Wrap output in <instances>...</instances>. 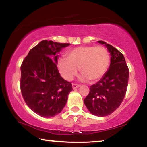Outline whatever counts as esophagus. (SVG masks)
I'll list each match as a JSON object with an SVG mask.
<instances>
[{"label": "esophagus", "mask_w": 147, "mask_h": 147, "mask_svg": "<svg viewBox=\"0 0 147 147\" xmlns=\"http://www.w3.org/2000/svg\"><path fill=\"white\" fill-rule=\"evenodd\" d=\"M72 89H73V90H75V89H77V88L79 87V85L76 84H72Z\"/></svg>", "instance_id": "34e87169"}]
</instances>
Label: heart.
<instances>
[{
	"label": "heart",
	"instance_id": "1",
	"mask_svg": "<svg viewBox=\"0 0 147 147\" xmlns=\"http://www.w3.org/2000/svg\"><path fill=\"white\" fill-rule=\"evenodd\" d=\"M110 55L103 46H80L72 49L67 55V59L61 58L57 66L60 74L67 81H71L79 68L82 80H99L107 71Z\"/></svg>",
	"mask_w": 147,
	"mask_h": 147
}]
</instances>
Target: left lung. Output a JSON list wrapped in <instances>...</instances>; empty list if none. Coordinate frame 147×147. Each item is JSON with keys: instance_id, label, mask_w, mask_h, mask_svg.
Here are the masks:
<instances>
[{"instance_id": "1", "label": "left lung", "mask_w": 147, "mask_h": 147, "mask_svg": "<svg viewBox=\"0 0 147 147\" xmlns=\"http://www.w3.org/2000/svg\"><path fill=\"white\" fill-rule=\"evenodd\" d=\"M98 43L104 44L110 52V67L97 84L91 86L84 102L91 114L105 117L113 113L125 97L129 70L124 55L119 50L104 41Z\"/></svg>"}]
</instances>
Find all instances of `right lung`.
Instances as JSON below:
<instances>
[{"instance_id":"right-lung-1","label":"right lung","mask_w":147,"mask_h":147,"mask_svg":"<svg viewBox=\"0 0 147 147\" xmlns=\"http://www.w3.org/2000/svg\"><path fill=\"white\" fill-rule=\"evenodd\" d=\"M70 43L44 40L30 50L21 66V90L27 105L43 117H54L65 106L72 84L61 77L57 55Z\"/></svg>"}]
</instances>
